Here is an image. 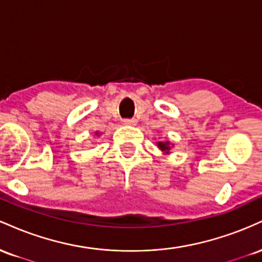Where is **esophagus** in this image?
<instances>
[{"mask_svg": "<svg viewBox=\"0 0 262 262\" xmlns=\"http://www.w3.org/2000/svg\"><path fill=\"white\" fill-rule=\"evenodd\" d=\"M123 123H124L125 125H135L137 124V121H135L134 118H125L123 119Z\"/></svg>", "mask_w": 262, "mask_h": 262, "instance_id": "1", "label": "esophagus"}]
</instances>
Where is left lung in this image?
<instances>
[{"label": "left lung", "instance_id": "8db88e82", "mask_svg": "<svg viewBox=\"0 0 262 262\" xmlns=\"http://www.w3.org/2000/svg\"><path fill=\"white\" fill-rule=\"evenodd\" d=\"M158 146L162 150V151H169V149H170L169 141H166V143H162V141H159Z\"/></svg>", "mask_w": 262, "mask_h": 262}]
</instances>
